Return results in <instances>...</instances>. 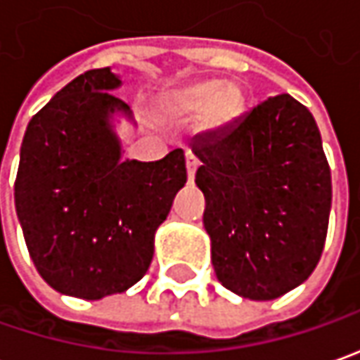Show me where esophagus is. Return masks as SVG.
I'll return each instance as SVG.
<instances>
[{
  "instance_id": "obj_1",
  "label": "esophagus",
  "mask_w": 360,
  "mask_h": 360,
  "mask_svg": "<svg viewBox=\"0 0 360 360\" xmlns=\"http://www.w3.org/2000/svg\"><path fill=\"white\" fill-rule=\"evenodd\" d=\"M199 167V161L193 155H187V175H189V181L195 177V171Z\"/></svg>"
}]
</instances>
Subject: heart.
Listing matches in <instances>:
<instances>
[{
    "instance_id": "1",
    "label": "heart",
    "mask_w": 360,
    "mask_h": 360,
    "mask_svg": "<svg viewBox=\"0 0 360 360\" xmlns=\"http://www.w3.org/2000/svg\"><path fill=\"white\" fill-rule=\"evenodd\" d=\"M245 97L243 91L221 79L197 81L169 97L167 109L177 117H199L207 111V123L219 127L227 125L241 115Z\"/></svg>"
}]
</instances>
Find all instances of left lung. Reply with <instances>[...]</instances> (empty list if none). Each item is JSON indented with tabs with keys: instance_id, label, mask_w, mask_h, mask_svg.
I'll list each match as a JSON object with an SVG mask.
<instances>
[{
	"instance_id": "obj_1",
	"label": "left lung",
	"mask_w": 360,
	"mask_h": 360,
	"mask_svg": "<svg viewBox=\"0 0 360 360\" xmlns=\"http://www.w3.org/2000/svg\"><path fill=\"white\" fill-rule=\"evenodd\" d=\"M191 149L219 283L271 301L309 279L333 197L311 111L289 94L269 97L227 127L195 135Z\"/></svg>"
}]
</instances>
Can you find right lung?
Listing matches in <instances>:
<instances>
[{
	"label": "right lung",
	"instance_id": "add662e5",
	"mask_svg": "<svg viewBox=\"0 0 360 360\" xmlns=\"http://www.w3.org/2000/svg\"><path fill=\"white\" fill-rule=\"evenodd\" d=\"M111 69H91L39 109L23 135L15 211L35 269L56 291L87 301L129 289L153 259L157 227L187 183L185 153L121 161L111 125L131 109L111 94Z\"/></svg>",
	"mask_w": 360,
	"mask_h": 360
}]
</instances>
